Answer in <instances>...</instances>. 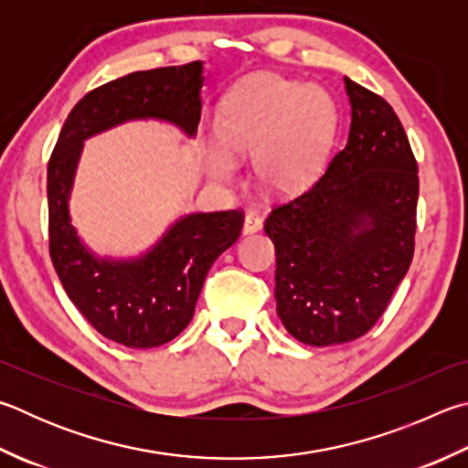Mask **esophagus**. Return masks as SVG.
Masks as SVG:
<instances>
[{
    "label": "esophagus",
    "instance_id": "1",
    "mask_svg": "<svg viewBox=\"0 0 468 468\" xmlns=\"http://www.w3.org/2000/svg\"><path fill=\"white\" fill-rule=\"evenodd\" d=\"M261 229V217L256 215V212H248L243 218V233L245 235H253Z\"/></svg>",
    "mask_w": 468,
    "mask_h": 468
}]
</instances>
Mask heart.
Instances as JSON below:
<instances>
[{
    "label": "heart",
    "instance_id": "1",
    "mask_svg": "<svg viewBox=\"0 0 468 468\" xmlns=\"http://www.w3.org/2000/svg\"><path fill=\"white\" fill-rule=\"evenodd\" d=\"M334 131V106L319 88H301L278 75H253L220 104V143L207 145L208 172L229 180L235 155L253 154L258 180L274 192H296L323 165Z\"/></svg>",
    "mask_w": 468,
    "mask_h": 468
}]
</instances>
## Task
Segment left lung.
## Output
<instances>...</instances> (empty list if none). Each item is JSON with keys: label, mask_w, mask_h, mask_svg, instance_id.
<instances>
[{"label": "left lung", "mask_w": 468, "mask_h": 468, "mask_svg": "<svg viewBox=\"0 0 468 468\" xmlns=\"http://www.w3.org/2000/svg\"><path fill=\"white\" fill-rule=\"evenodd\" d=\"M347 143L325 174L270 212L276 313L307 346L362 337L385 313L415 248L418 161L395 110L344 78Z\"/></svg>", "instance_id": "1"}]
</instances>
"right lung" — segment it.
Wrapping results in <instances>:
<instances>
[{
  "label": "right lung",
  "instance_id": "1",
  "mask_svg": "<svg viewBox=\"0 0 468 468\" xmlns=\"http://www.w3.org/2000/svg\"><path fill=\"white\" fill-rule=\"evenodd\" d=\"M202 86V61L104 83L75 104L48 161V250L57 276L91 327L126 347H157L182 334L210 266L239 237L243 215L190 212L141 256L100 258L80 239L69 215L83 143L131 121L169 122L194 139Z\"/></svg>",
  "mask_w": 468,
  "mask_h": 468
}]
</instances>
